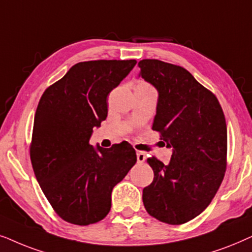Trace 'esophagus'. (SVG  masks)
I'll use <instances>...</instances> for the list:
<instances>
[{
	"label": "esophagus",
	"mask_w": 252,
	"mask_h": 252,
	"mask_svg": "<svg viewBox=\"0 0 252 252\" xmlns=\"http://www.w3.org/2000/svg\"><path fill=\"white\" fill-rule=\"evenodd\" d=\"M145 159H146L145 153H144L143 151H137V162L143 163L144 161H145Z\"/></svg>",
	"instance_id": "1"
}]
</instances>
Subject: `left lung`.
Instances as JSON below:
<instances>
[{
  "label": "left lung",
  "mask_w": 252,
  "mask_h": 252,
  "mask_svg": "<svg viewBox=\"0 0 252 252\" xmlns=\"http://www.w3.org/2000/svg\"><path fill=\"white\" fill-rule=\"evenodd\" d=\"M138 65L139 77L158 91L152 129L173 151L168 165L154 157L147 159L154 177L143 189L144 206L162 222H188L210 205L226 172L222 108L182 66L159 60H143Z\"/></svg>",
  "instance_id": "8db88e82"
}]
</instances>
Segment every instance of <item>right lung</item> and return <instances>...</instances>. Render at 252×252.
I'll use <instances>...</instances> for the list:
<instances>
[{"mask_svg":"<svg viewBox=\"0 0 252 252\" xmlns=\"http://www.w3.org/2000/svg\"><path fill=\"white\" fill-rule=\"evenodd\" d=\"M136 60L77 63L40 99L33 124L32 167L55 212L70 223L102 220L112 191L135 165L128 143L110 149L90 144L108 113L107 95L129 75Z\"/></svg>","mask_w":252,"mask_h":252,"instance_id":"add662e5","label":"right lung"}]
</instances>
